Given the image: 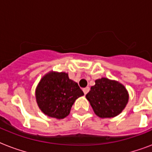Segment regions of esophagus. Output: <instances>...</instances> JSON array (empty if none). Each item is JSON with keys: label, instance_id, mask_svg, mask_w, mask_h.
<instances>
[{"label": "esophagus", "instance_id": "esophagus-1", "mask_svg": "<svg viewBox=\"0 0 152 152\" xmlns=\"http://www.w3.org/2000/svg\"><path fill=\"white\" fill-rule=\"evenodd\" d=\"M90 91V88H88V87H87V88H83V93H84L85 95H87V94H88V91Z\"/></svg>", "mask_w": 152, "mask_h": 152}]
</instances>
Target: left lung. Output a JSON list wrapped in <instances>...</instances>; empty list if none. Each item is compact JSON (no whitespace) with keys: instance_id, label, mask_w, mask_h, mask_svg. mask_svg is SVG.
<instances>
[{"instance_id":"1","label":"left lung","mask_w":152,"mask_h":152,"mask_svg":"<svg viewBox=\"0 0 152 152\" xmlns=\"http://www.w3.org/2000/svg\"><path fill=\"white\" fill-rule=\"evenodd\" d=\"M129 92L122 83L102 77L86 95L93 110L101 118H114L120 114L129 102Z\"/></svg>"}]
</instances>
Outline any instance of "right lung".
Wrapping results in <instances>:
<instances>
[{
  "label": "right lung",
  "mask_w": 152,
  "mask_h": 152,
  "mask_svg": "<svg viewBox=\"0 0 152 152\" xmlns=\"http://www.w3.org/2000/svg\"><path fill=\"white\" fill-rule=\"evenodd\" d=\"M78 83L64 72L50 71L45 74L35 89L38 106L48 117L63 119L70 113L73 103L83 96Z\"/></svg>",
  "instance_id": "1"
}]
</instances>
